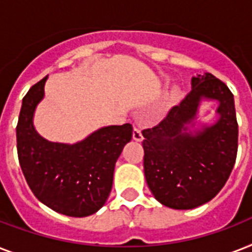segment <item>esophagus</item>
Listing matches in <instances>:
<instances>
[{"label":"esophagus","instance_id":"34e87169","mask_svg":"<svg viewBox=\"0 0 252 252\" xmlns=\"http://www.w3.org/2000/svg\"><path fill=\"white\" fill-rule=\"evenodd\" d=\"M133 140L134 141H142V140H144V136H142V133H141V129H140V128H137V126H134V129H133Z\"/></svg>","mask_w":252,"mask_h":252}]
</instances>
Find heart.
Segmentation results:
<instances>
[{
    "mask_svg": "<svg viewBox=\"0 0 252 252\" xmlns=\"http://www.w3.org/2000/svg\"><path fill=\"white\" fill-rule=\"evenodd\" d=\"M176 95H178V89H172V90H171V96H172V98H175Z\"/></svg>",
    "mask_w": 252,
    "mask_h": 252,
    "instance_id": "1",
    "label": "heart"
}]
</instances>
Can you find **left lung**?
<instances>
[{
	"label": "left lung",
	"mask_w": 252,
	"mask_h": 252,
	"mask_svg": "<svg viewBox=\"0 0 252 252\" xmlns=\"http://www.w3.org/2000/svg\"><path fill=\"white\" fill-rule=\"evenodd\" d=\"M191 93L158 126L142 130L144 172L154 197L172 209L211 201L225 186L238 150L234 96L211 73L192 77ZM201 98L219 102L213 126L189 130Z\"/></svg>",
	"instance_id": "8db88e82"
}]
</instances>
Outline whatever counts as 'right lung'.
<instances>
[{
  "instance_id": "obj_1",
  "label": "right lung",
  "mask_w": 252,
  "mask_h": 252,
  "mask_svg": "<svg viewBox=\"0 0 252 252\" xmlns=\"http://www.w3.org/2000/svg\"><path fill=\"white\" fill-rule=\"evenodd\" d=\"M44 77L22 100L17 150L26 182L39 201L61 215L86 217L104 205L114 180L115 163L132 140L133 128L103 126L69 145L51 142L37 133L33 112L44 96Z\"/></svg>"
}]
</instances>
